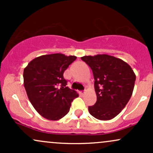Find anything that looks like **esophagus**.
I'll list each match as a JSON object with an SVG mask.
<instances>
[{"label": "esophagus", "mask_w": 153, "mask_h": 153, "mask_svg": "<svg viewBox=\"0 0 153 153\" xmlns=\"http://www.w3.org/2000/svg\"><path fill=\"white\" fill-rule=\"evenodd\" d=\"M80 94H85V91H81V92H80Z\"/></svg>", "instance_id": "34e87169"}]
</instances>
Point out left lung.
<instances>
[{"label": "left lung", "instance_id": "1", "mask_svg": "<svg viewBox=\"0 0 153 153\" xmlns=\"http://www.w3.org/2000/svg\"><path fill=\"white\" fill-rule=\"evenodd\" d=\"M93 71L97 101L89 113L99 120H110L124 109L130 99L136 75L122 59L108 54L81 57Z\"/></svg>", "mask_w": 153, "mask_h": 153}]
</instances>
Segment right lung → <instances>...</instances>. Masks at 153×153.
I'll list each match as a JSON object with an SVG mask.
<instances>
[{
    "mask_svg": "<svg viewBox=\"0 0 153 153\" xmlns=\"http://www.w3.org/2000/svg\"><path fill=\"white\" fill-rule=\"evenodd\" d=\"M75 56L55 53L36 57L24 70V85L28 98L40 115L51 121L69 112L78 94L70 89L63 73L76 59Z\"/></svg>",
    "mask_w": 153,
    "mask_h": 153,
    "instance_id": "obj_1",
    "label": "right lung"
}]
</instances>
